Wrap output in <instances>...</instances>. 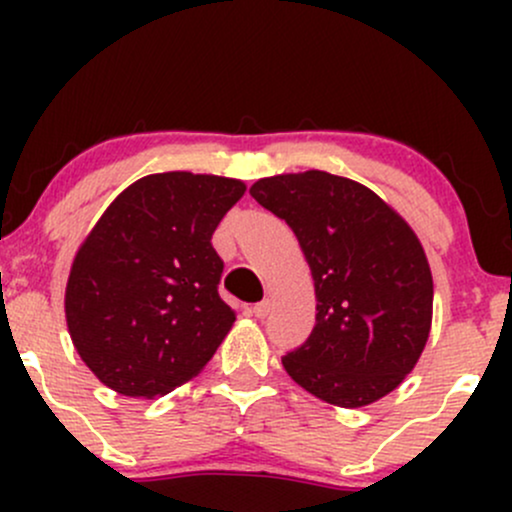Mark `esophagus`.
Segmentation results:
<instances>
[{"instance_id":"34e87169","label":"esophagus","mask_w":512,"mask_h":512,"mask_svg":"<svg viewBox=\"0 0 512 512\" xmlns=\"http://www.w3.org/2000/svg\"><path fill=\"white\" fill-rule=\"evenodd\" d=\"M252 313H255V317H260V320H262V317H267L269 313H272V301H269V298H264L262 303H257L255 308H252Z\"/></svg>"}]
</instances>
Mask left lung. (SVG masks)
<instances>
[{
  "label": "left lung",
  "mask_w": 512,
  "mask_h": 512,
  "mask_svg": "<svg viewBox=\"0 0 512 512\" xmlns=\"http://www.w3.org/2000/svg\"><path fill=\"white\" fill-rule=\"evenodd\" d=\"M250 195L296 233L315 281L310 337L286 373L337 407H366L402 383L433 315L431 267L407 221L368 187L305 170L262 178Z\"/></svg>",
  "instance_id": "left-lung-1"
}]
</instances>
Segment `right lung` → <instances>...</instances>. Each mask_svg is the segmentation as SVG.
Masks as SVG:
<instances>
[{
	"mask_svg": "<svg viewBox=\"0 0 512 512\" xmlns=\"http://www.w3.org/2000/svg\"><path fill=\"white\" fill-rule=\"evenodd\" d=\"M245 185L219 175H146L105 209L76 252L64 313L81 361L125 397L187 383L236 313L221 301L211 236Z\"/></svg>",
	"mask_w": 512,
	"mask_h": 512,
	"instance_id": "1",
	"label": "right lung"
}]
</instances>
